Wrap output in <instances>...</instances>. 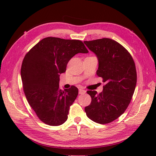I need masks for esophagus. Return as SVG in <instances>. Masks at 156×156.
Instances as JSON below:
<instances>
[{"label":"esophagus","mask_w":156,"mask_h":156,"mask_svg":"<svg viewBox=\"0 0 156 156\" xmlns=\"http://www.w3.org/2000/svg\"><path fill=\"white\" fill-rule=\"evenodd\" d=\"M85 93H86V91H85L84 89H79V94H84Z\"/></svg>","instance_id":"1"}]
</instances>
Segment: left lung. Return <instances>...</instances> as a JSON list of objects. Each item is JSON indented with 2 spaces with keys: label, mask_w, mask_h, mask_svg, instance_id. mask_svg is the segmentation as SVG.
Returning <instances> with one entry per match:
<instances>
[{
  "label": "left lung",
  "mask_w": 156,
  "mask_h": 156,
  "mask_svg": "<svg viewBox=\"0 0 156 156\" xmlns=\"http://www.w3.org/2000/svg\"><path fill=\"white\" fill-rule=\"evenodd\" d=\"M84 42L97 55V74L104 83L101 93L87 91L91 101L84 110L91 120L106 124L123 114L131 102L137 82L135 62L129 51L114 40L102 38Z\"/></svg>",
  "instance_id": "left-lung-1"
}]
</instances>
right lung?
<instances>
[{
  "label": "right lung",
  "mask_w": 156,
  "mask_h": 156,
  "mask_svg": "<svg viewBox=\"0 0 156 156\" xmlns=\"http://www.w3.org/2000/svg\"><path fill=\"white\" fill-rule=\"evenodd\" d=\"M89 51L79 40L44 38L25 55L21 66L23 91L38 119L50 126L67 121L70 106L78 95V89H59V74L77 53Z\"/></svg>",
  "instance_id": "obj_1"
}]
</instances>
